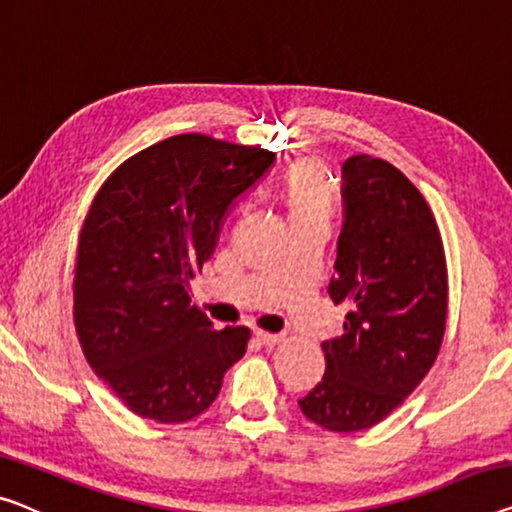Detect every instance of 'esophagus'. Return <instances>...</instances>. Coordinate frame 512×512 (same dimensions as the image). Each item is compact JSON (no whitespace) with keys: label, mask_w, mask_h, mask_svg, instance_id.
Wrapping results in <instances>:
<instances>
[{"label":"esophagus","mask_w":512,"mask_h":512,"mask_svg":"<svg viewBox=\"0 0 512 512\" xmlns=\"http://www.w3.org/2000/svg\"><path fill=\"white\" fill-rule=\"evenodd\" d=\"M255 338H257V342L259 345H264V347H276L278 342L282 340V335H276V333H264V331H257L255 333Z\"/></svg>","instance_id":"1"}]
</instances>
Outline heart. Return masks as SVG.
I'll return each instance as SVG.
<instances>
[{
	"label": "heart",
	"mask_w": 512,
	"mask_h": 512,
	"mask_svg": "<svg viewBox=\"0 0 512 512\" xmlns=\"http://www.w3.org/2000/svg\"><path fill=\"white\" fill-rule=\"evenodd\" d=\"M276 202L292 227L329 223L335 202V183L329 167L319 158H296L282 172L276 186Z\"/></svg>",
	"instance_id": "b5f03b06"
}]
</instances>
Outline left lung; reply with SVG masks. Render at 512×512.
I'll use <instances>...</instances> for the list:
<instances>
[{"label":"left lung","mask_w":512,"mask_h":512,"mask_svg":"<svg viewBox=\"0 0 512 512\" xmlns=\"http://www.w3.org/2000/svg\"><path fill=\"white\" fill-rule=\"evenodd\" d=\"M342 204L329 296L347 308L345 333L322 342L326 372L299 407L326 430L358 432L400 407L437 361L448 273L432 209L398 167L347 158Z\"/></svg>","instance_id":"left-lung-1"}]
</instances>
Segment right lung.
I'll return each instance as SVG.
<instances>
[{"label":"right lung","mask_w":512,"mask_h":512,"mask_svg":"<svg viewBox=\"0 0 512 512\" xmlns=\"http://www.w3.org/2000/svg\"><path fill=\"white\" fill-rule=\"evenodd\" d=\"M273 151L183 133L128 158L82 225L73 319L91 370L133 414L186 423L218 398L246 354V326L213 329L188 282L213 255L232 202Z\"/></svg>","instance_id":"right-lung-1"}]
</instances>
